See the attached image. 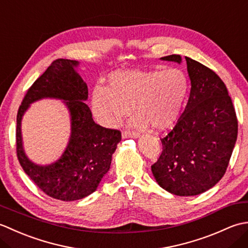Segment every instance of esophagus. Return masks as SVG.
I'll return each mask as SVG.
<instances>
[{
	"instance_id": "obj_1",
	"label": "esophagus",
	"mask_w": 248,
	"mask_h": 248,
	"mask_svg": "<svg viewBox=\"0 0 248 248\" xmlns=\"http://www.w3.org/2000/svg\"><path fill=\"white\" fill-rule=\"evenodd\" d=\"M123 139H127V138H132V139H139L140 138V134L139 133H135V132H131V131H124L123 133Z\"/></svg>"
}]
</instances>
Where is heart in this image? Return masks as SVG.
Wrapping results in <instances>:
<instances>
[{"label": "heart", "mask_w": 248, "mask_h": 248, "mask_svg": "<svg viewBox=\"0 0 248 248\" xmlns=\"http://www.w3.org/2000/svg\"><path fill=\"white\" fill-rule=\"evenodd\" d=\"M108 87L96 86L92 93V108L105 127L114 128L131 113L132 127L163 131L171 128L182 112L188 93L184 72L132 69L116 71L108 77Z\"/></svg>", "instance_id": "1"}]
</instances>
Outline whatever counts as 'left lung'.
<instances>
[{"mask_svg":"<svg viewBox=\"0 0 248 248\" xmlns=\"http://www.w3.org/2000/svg\"><path fill=\"white\" fill-rule=\"evenodd\" d=\"M160 60L182 62L180 55ZM191 92L186 109L166 138L151 166L157 184L177 196H195L213 187L225 175L238 138V120L220 78L186 56Z\"/></svg>","mask_w":248,"mask_h":248,"instance_id":"8db88e82","label":"left lung"}]
</instances>
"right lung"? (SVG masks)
Masks as SVG:
<instances>
[{
	"mask_svg": "<svg viewBox=\"0 0 248 248\" xmlns=\"http://www.w3.org/2000/svg\"><path fill=\"white\" fill-rule=\"evenodd\" d=\"M78 61H54L26 93L17 115V155L21 166L41 191L62 202L85 198L96 191L109 170L112 155L121 140L119 131L93 121L91 108L84 102L88 89L78 75ZM43 98L61 99L71 117V136L64 152L59 160L46 166L37 165L26 155L20 130L30 104Z\"/></svg>",
	"mask_w": 248,
	"mask_h": 248,
	"instance_id": "add662e5",
	"label": "right lung"
}]
</instances>
